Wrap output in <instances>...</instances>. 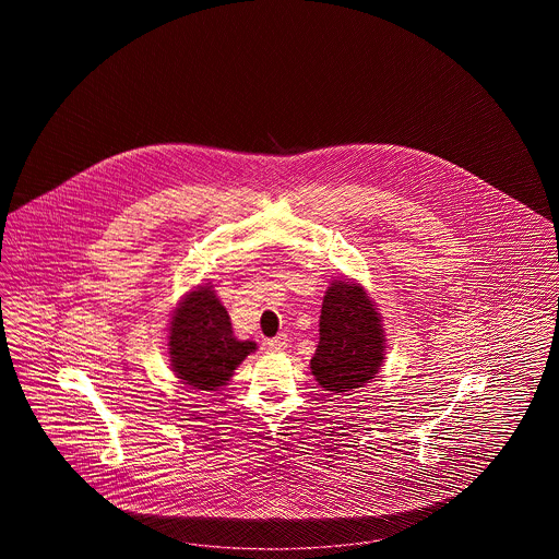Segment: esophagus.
I'll use <instances>...</instances> for the list:
<instances>
[{
    "label": "esophagus",
    "mask_w": 559,
    "mask_h": 559,
    "mask_svg": "<svg viewBox=\"0 0 559 559\" xmlns=\"http://www.w3.org/2000/svg\"><path fill=\"white\" fill-rule=\"evenodd\" d=\"M289 344V337L285 335V333H281V335H276V337H272V340H267L266 346L270 352H281V349H285Z\"/></svg>",
    "instance_id": "1"
}]
</instances>
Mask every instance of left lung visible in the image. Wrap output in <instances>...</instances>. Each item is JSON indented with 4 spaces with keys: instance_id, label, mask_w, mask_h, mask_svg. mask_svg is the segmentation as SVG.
Wrapping results in <instances>:
<instances>
[{
    "instance_id": "8db88e82",
    "label": "left lung",
    "mask_w": 559,
    "mask_h": 559,
    "mask_svg": "<svg viewBox=\"0 0 559 559\" xmlns=\"http://www.w3.org/2000/svg\"><path fill=\"white\" fill-rule=\"evenodd\" d=\"M383 326L358 283L335 281L320 310V342L310 360L320 388L333 394L365 388L383 362Z\"/></svg>"
}]
</instances>
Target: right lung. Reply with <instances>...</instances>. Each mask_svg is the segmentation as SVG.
<instances>
[{"label":"right lung","mask_w":559,"mask_h":559,"mask_svg":"<svg viewBox=\"0 0 559 559\" xmlns=\"http://www.w3.org/2000/svg\"><path fill=\"white\" fill-rule=\"evenodd\" d=\"M169 358L174 372L194 390H217L230 381L255 342H239L230 317L212 287H197L176 308L169 322Z\"/></svg>","instance_id":"obj_1"}]
</instances>
